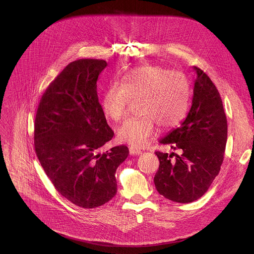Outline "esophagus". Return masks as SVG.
<instances>
[{"label": "esophagus", "mask_w": 254, "mask_h": 254, "mask_svg": "<svg viewBox=\"0 0 254 254\" xmlns=\"http://www.w3.org/2000/svg\"><path fill=\"white\" fill-rule=\"evenodd\" d=\"M129 154L130 155H139V154H141V151L134 149V148H129Z\"/></svg>", "instance_id": "34e87169"}]
</instances>
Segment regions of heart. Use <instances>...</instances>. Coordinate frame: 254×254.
Instances as JSON below:
<instances>
[{
    "instance_id": "b5f03b06",
    "label": "heart",
    "mask_w": 254,
    "mask_h": 254,
    "mask_svg": "<svg viewBox=\"0 0 254 254\" xmlns=\"http://www.w3.org/2000/svg\"><path fill=\"white\" fill-rule=\"evenodd\" d=\"M190 87L187 77L178 71L161 66H143L130 70L123 84L114 83L103 95V115L113 122L123 120L133 101H138L139 118L126 121L118 128L121 141L134 148L149 142L157 131L177 127L188 111Z\"/></svg>"
}]
</instances>
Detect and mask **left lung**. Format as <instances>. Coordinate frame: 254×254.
Masks as SVG:
<instances>
[{"label": "left lung", "mask_w": 254, "mask_h": 254, "mask_svg": "<svg viewBox=\"0 0 254 254\" xmlns=\"http://www.w3.org/2000/svg\"><path fill=\"white\" fill-rule=\"evenodd\" d=\"M194 69L197 77L188 116L160 140L182 154L156 152L160 166L155 186L165 198L178 203L193 202L207 192L219 174L227 141V120L218 89L202 69Z\"/></svg>", "instance_id": "left-lung-1"}]
</instances>
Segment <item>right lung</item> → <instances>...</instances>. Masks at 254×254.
<instances>
[{
    "mask_svg": "<svg viewBox=\"0 0 254 254\" xmlns=\"http://www.w3.org/2000/svg\"><path fill=\"white\" fill-rule=\"evenodd\" d=\"M106 65L101 59L69 63L42 95L34 124L35 152L47 177L60 195L85 209L116 196V172L128 156L125 144L98 153L115 134L96 91Z\"/></svg>",
    "mask_w": 254,
    "mask_h": 254,
    "instance_id": "obj_1",
    "label": "right lung"
}]
</instances>
